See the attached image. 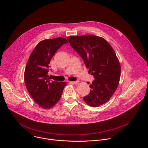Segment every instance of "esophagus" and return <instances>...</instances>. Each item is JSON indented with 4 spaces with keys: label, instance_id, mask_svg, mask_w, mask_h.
<instances>
[{
    "label": "esophagus",
    "instance_id": "esophagus-1",
    "mask_svg": "<svg viewBox=\"0 0 148 148\" xmlns=\"http://www.w3.org/2000/svg\"><path fill=\"white\" fill-rule=\"evenodd\" d=\"M70 83H72V84H78V83L79 82V81L77 80V81H70Z\"/></svg>",
    "mask_w": 148,
    "mask_h": 148
}]
</instances>
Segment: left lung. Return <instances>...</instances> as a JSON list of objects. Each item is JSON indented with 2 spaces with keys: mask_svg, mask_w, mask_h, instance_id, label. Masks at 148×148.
Returning a JSON list of instances; mask_svg holds the SVG:
<instances>
[{
  "mask_svg": "<svg viewBox=\"0 0 148 148\" xmlns=\"http://www.w3.org/2000/svg\"><path fill=\"white\" fill-rule=\"evenodd\" d=\"M67 38L95 78L90 85V94L83 99L91 107H99L111 98L118 86L121 66L115 51L107 40L97 36Z\"/></svg>",
  "mask_w": 148,
  "mask_h": 148,
  "instance_id": "1",
  "label": "left lung"
}]
</instances>
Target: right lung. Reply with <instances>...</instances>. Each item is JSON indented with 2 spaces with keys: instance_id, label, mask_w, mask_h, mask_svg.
Masks as SVG:
<instances>
[{
  "instance_id": "1",
  "label": "right lung",
  "mask_w": 148,
  "mask_h": 148,
  "mask_svg": "<svg viewBox=\"0 0 148 148\" xmlns=\"http://www.w3.org/2000/svg\"><path fill=\"white\" fill-rule=\"evenodd\" d=\"M68 41L63 37L46 39L37 44L31 53L25 71L26 88L34 101L45 110L56 105L61 96L66 82L52 81L48 75L51 59Z\"/></svg>"
}]
</instances>
